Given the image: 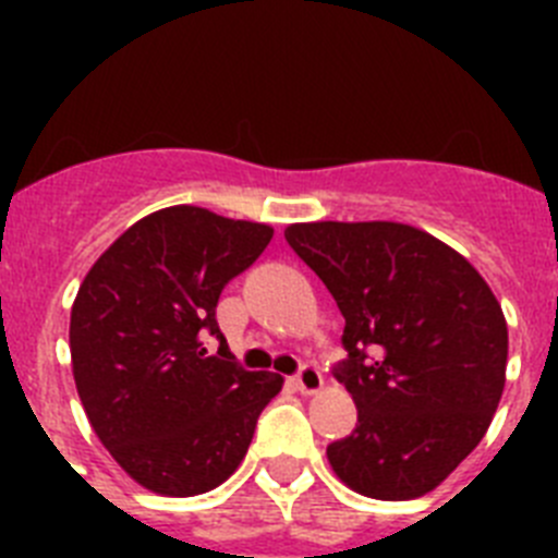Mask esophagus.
<instances>
[{
    "label": "esophagus",
    "instance_id": "esophagus-1",
    "mask_svg": "<svg viewBox=\"0 0 558 558\" xmlns=\"http://www.w3.org/2000/svg\"><path fill=\"white\" fill-rule=\"evenodd\" d=\"M324 386V377L322 372L315 366H310V363H304L302 368H299V374H295V388L302 393H315V391H322Z\"/></svg>",
    "mask_w": 558,
    "mask_h": 558
}]
</instances>
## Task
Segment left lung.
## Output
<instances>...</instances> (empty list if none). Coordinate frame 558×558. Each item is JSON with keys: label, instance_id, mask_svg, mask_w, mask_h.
I'll use <instances>...</instances> for the list:
<instances>
[{"label": "left lung", "instance_id": "obj_1", "mask_svg": "<svg viewBox=\"0 0 558 558\" xmlns=\"http://www.w3.org/2000/svg\"><path fill=\"white\" fill-rule=\"evenodd\" d=\"M284 240L347 318L335 377L357 427L327 447L335 475L377 500L427 495L481 445L502 397L500 302L458 251L413 226L293 223Z\"/></svg>", "mask_w": 558, "mask_h": 558}]
</instances>
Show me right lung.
I'll use <instances>...</instances> for the list:
<instances>
[{
	"instance_id": "obj_1",
	"label": "right lung",
	"mask_w": 558,
	"mask_h": 558,
	"mask_svg": "<svg viewBox=\"0 0 558 558\" xmlns=\"http://www.w3.org/2000/svg\"><path fill=\"white\" fill-rule=\"evenodd\" d=\"M274 229L170 206L133 223L92 265L72 304L69 349L83 411L113 461L145 489H215L248 452L284 379L245 372L215 310ZM221 340L215 355L205 340Z\"/></svg>"
}]
</instances>
